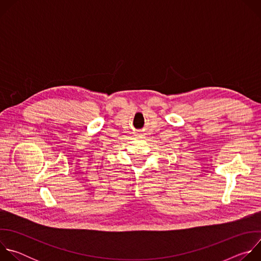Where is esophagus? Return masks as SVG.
I'll return each mask as SVG.
<instances>
[{
	"mask_svg": "<svg viewBox=\"0 0 261 261\" xmlns=\"http://www.w3.org/2000/svg\"><path fill=\"white\" fill-rule=\"evenodd\" d=\"M140 135H141V133H137V134H136V136H140Z\"/></svg>",
	"mask_w": 261,
	"mask_h": 261,
	"instance_id": "1",
	"label": "esophagus"
}]
</instances>
